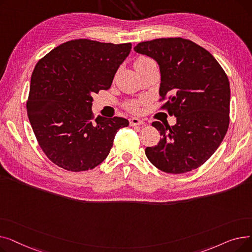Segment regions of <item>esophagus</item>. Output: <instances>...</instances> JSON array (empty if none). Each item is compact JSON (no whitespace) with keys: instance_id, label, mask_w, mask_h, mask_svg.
<instances>
[{"instance_id":"34e87169","label":"esophagus","mask_w":252,"mask_h":252,"mask_svg":"<svg viewBox=\"0 0 252 252\" xmlns=\"http://www.w3.org/2000/svg\"><path fill=\"white\" fill-rule=\"evenodd\" d=\"M145 123L143 121H141V119L137 118V117H133L129 119V125L131 126H141V125H144Z\"/></svg>"}]
</instances>
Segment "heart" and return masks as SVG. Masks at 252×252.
Wrapping results in <instances>:
<instances>
[{
	"label": "heart",
	"mask_w": 252,
	"mask_h": 252,
	"mask_svg": "<svg viewBox=\"0 0 252 252\" xmlns=\"http://www.w3.org/2000/svg\"><path fill=\"white\" fill-rule=\"evenodd\" d=\"M152 61H153V60L150 59V58H148V57L141 56V57H139V58L135 61L134 66H135L136 70H138V69H140V68H143L144 66H146L148 63H150V62H152ZM127 108H128L130 111L137 112V111L139 110V103H137V102H130V103L127 104Z\"/></svg>",
	"instance_id": "b5f03b06"
}]
</instances>
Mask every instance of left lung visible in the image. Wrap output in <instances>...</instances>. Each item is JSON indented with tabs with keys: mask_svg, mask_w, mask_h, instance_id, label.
I'll use <instances>...</instances> for the list:
<instances>
[{
	"mask_svg": "<svg viewBox=\"0 0 252 252\" xmlns=\"http://www.w3.org/2000/svg\"><path fill=\"white\" fill-rule=\"evenodd\" d=\"M139 54L159 65L160 100L168 114L177 117L173 126H152L162 137L145 153L164 173L183 174L202 165L219 148L230 122V83L220 63L204 48L182 37L156 38L139 43Z\"/></svg>",
	"mask_w": 252,
	"mask_h": 252,
	"instance_id": "left-lung-1",
	"label": "left lung"
}]
</instances>
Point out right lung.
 I'll use <instances>...</instances> for the list:
<instances>
[{
  "label": "right lung",
  "instance_id": "right-lung-1",
  "mask_svg": "<svg viewBox=\"0 0 252 252\" xmlns=\"http://www.w3.org/2000/svg\"><path fill=\"white\" fill-rule=\"evenodd\" d=\"M131 44L73 39L53 49L32 74L26 110L39 147L56 165L70 171L93 169L104 161L123 117L92 112V95L111 87Z\"/></svg>",
  "mask_w": 252,
  "mask_h": 252
}]
</instances>
